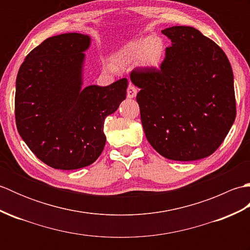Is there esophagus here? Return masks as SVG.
<instances>
[{
    "label": "esophagus",
    "mask_w": 250,
    "mask_h": 250,
    "mask_svg": "<svg viewBox=\"0 0 250 250\" xmlns=\"http://www.w3.org/2000/svg\"><path fill=\"white\" fill-rule=\"evenodd\" d=\"M137 94V89L135 88V86L133 83H129L128 86V89H126V97H128L129 99H133L136 97Z\"/></svg>",
    "instance_id": "obj_1"
}]
</instances>
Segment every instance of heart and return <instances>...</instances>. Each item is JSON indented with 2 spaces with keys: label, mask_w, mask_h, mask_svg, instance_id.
Here are the masks:
<instances>
[{
  "label": "heart",
  "mask_w": 250,
  "mask_h": 250,
  "mask_svg": "<svg viewBox=\"0 0 250 250\" xmlns=\"http://www.w3.org/2000/svg\"><path fill=\"white\" fill-rule=\"evenodd\" d=\"M163 55L164 46L162 42L155 37H150L130 45L122 58L125 61H139L143 59V62L148 66H158L162 61Z\"/></svg>",
  "instance_id": "1"
}]
</instances>
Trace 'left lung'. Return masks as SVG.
Instances as JSON below:
<instances>
[{
	"label": "left lung",
	"mask_w": 250,
	"mask_h": 250,
	"mask_svg": "<svg viewBox=\"0 0 250 250\" xmlns=\"http://www.w3.org/2000/svg\"><path fill=\"white\" fill-rule=\"evenodd\" d=\"M162 33L172 42L160 67L134 68L131 82L146 139L161 156L194 161L214 153L236 116L233 72L220 47L192 26Z\"/></svg>",
	"instance_id": "1"
}]
</instances>
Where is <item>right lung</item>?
Here are the masks:
<instances>
[{
    "label": "right lung",
    "instance_id": "add662e5",
    "mask_svg": "<svg viewBox=\"0 0 250 250\" xmlns=\"http://www.w3.org/2000/svg\"><path fill=\"white\" fill-rule=\"evenodd\" d=\"M90 37L65 33L32 50L16 79L15 118L31 151L57 169L92 164L102 153L103 126L125 99L128 79L82 88L83 52Z\"/></svg>",
    "mask_w": 250,
    "mask_h": 250
}]
</instances>
